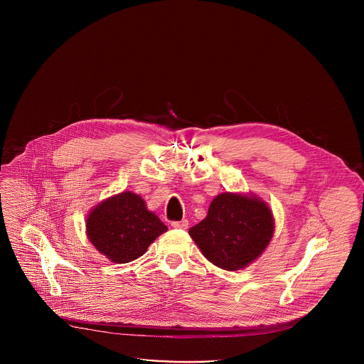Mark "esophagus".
<instances>
[{
  "label": "esophagus",
  "mask_w": 364,
  "mask_h": 364,
  "mask_svg": "<svg viewBox=\"0 0 364 364\" xmlns=\"http://www.w3.org/2000/svg\"><path fill=\"white\" fill-rule=\"evenodd\" d=\"M171 226L176 228V229H187V228H188V220L183 219V220H180V222H173Z\"/></svg>",
  "instance_id": "esophagus-1"
}]
</instances>
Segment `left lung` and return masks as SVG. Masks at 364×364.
Returning <instances> with one entry per match:
<instances>
[{"instance_id": "left-lung-1", "label": "left lung", "mask_w": 364, "mask_h": 364, "mask_svg": "<svg viewBox=\"0 0 364 364\" xmlns=\"http://www.w3.org/2000/svg\"><path fill=\"white\" fill-rule=\"evenodd\" d=\"M188 233L212 264L236 271L265 250L274 235V218L261 200L223 193L213 198L205 219Z\"/></svg>"}]
</instances>
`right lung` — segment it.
Here are the masks:
<instances>
[{
    "mask_svg": "<svg viewBox=\"0 0 364 364\" xmlns=\"http://www.w3.org/2000/svg\"><path fill=\"white\" fill-rule=\"evenodd\" d=\"M86 229L93 246L115 264H127L142 256L155 237L167 232L160 218L146 210L145 201L131 191L96 205L87 218Z\"/></svg>",
    "mask_w": 364,
    "mask_h": 364,
    "instance_id": "right-lung-1",
    "label": "right lung"
}]
</instances>
